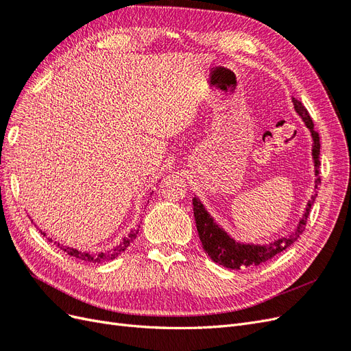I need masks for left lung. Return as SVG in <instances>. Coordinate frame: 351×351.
Listing matches in <instances>:
<instances>
[{"label":"left lung","instance_id":"obj_1","mask_svg":"<svg viewBox=\"0 0 351 351\" xmlns=\"http://www.w3.org/2000/svg\"><path fill=\"white\" fill-rule=\"evenodd\" d=\"M294 110L300 115V119L306 124L307 129L312 136V158L315 165V195L307 202V206L303 212L302 218L299 219L297 227L289 232L285 237H280L277 240L271 241L269 244H254V243H241L232 239L228 232L217 224L209 212L205 209L204 204L200 199L195 196L193 199V214L196 219V227L199 232V239L202 241L208 256L217 262L218 265H222L228 269H240V268H249L256 267L268 259L274 258L275 254L281 253L287 247H290L291 244L302 236V232L306 228L307 217H309L311 208L317 196V186L321 184L319 178V152H321V143H319V134L313 130V121L311 119L309 112L303 107L302 102L297 99H293Z\"/></svg>","mask_w":351,"mask_h":351}]
</instances>
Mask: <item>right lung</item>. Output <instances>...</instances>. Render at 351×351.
Wrapping results in <instances>:
<instances>
[{
  "instance_id": "right-lung-1",
  "label": "right lung",
  "mask_w": 351,
  "mask_h": 351,
  "mask_svg": "<svg viewBox=\"0 0 351 351\" xmlns=\"http://www.w3.org/2000/svg\"><path fill=\"white\" fill-rule=\"evenodd\" d=\"M152 193H154V190H152ZM139 227L141 226H137L136 228H132L130 232H129V236L123 237V240L119 244H117V246H114L111 249H107V250H102V252H86V250L83 252V250L74 249V247L62 246L61 243L52 241V239H49V237H48V240L51 243H54L57 247H60L61 250H64L67 254H70V256H73V258L84 261V262H90V263H101V262H107V261L115 259L121 252H124L127 247H129L130 244L133 243V240L137 237V232H139ZM40 234H44V237H47V232H42L40 231Z\"/></svg>"
}]
</instances>
